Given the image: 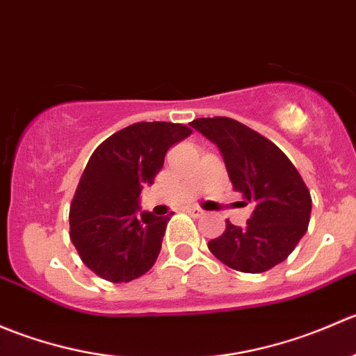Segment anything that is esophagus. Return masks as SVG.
I'll list each match as a JSON object with an SVG mask.
<instances>
[{
    "label": "esophagus",
    "instance_id": "1",
    "mask_svg": "<svg viewBox=\"0 0 356 356\" xmlns=\"http://www.w3.org/2000/svg\"><path fill=\"white\" fill-rule=\"evenodd\" d=\"M186 211H188L189 215H193V217H195V218H198V217H201V215H204V211L201 210V208H196V207L186 208Z\"/></svg>",
    "mask_w": 356,
    "mask_h": 356
}]
</instances>
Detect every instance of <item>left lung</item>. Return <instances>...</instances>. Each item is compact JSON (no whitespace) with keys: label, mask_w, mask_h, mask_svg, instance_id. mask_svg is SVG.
<instances>
[{"label":"left lung","mask_w":356,"mask_h":356,"mask_svg":"<svg viewBox=\"0 0 356 356\" xmlns=\"http://www.w3.org/2000/svg\"><path fill=\"white\" fill-rule=\"evenodd\" d=\"M189 125L217 145L232 188L253 204L246 225L227 220L208 250L234 270H270L289 257L310 222L312 196L300 172L274 143L234 118H196Z\"/></svg>","instance_id":"left-lung-1"}]
</instances>
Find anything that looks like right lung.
I'll return each mask as SVG.
<instances>
[{
	"label": "right lung",
	"instance_id": "1",
	"mask_svg": "<svg viewBox=\"0 0 356 356\" xmlns=\"http://www.w3.org/2000/svg\"><path fill=\"white\" fill-rule=\"evenodd\" d=\"M172 122H138L95 149L70 204V239L96 275L129 282L155 265L170 217L141 211L139 195L155 182L170 146L191 134Z\"/></svg>",
	"mask_w": 356,
	"mask_h": 356
}]
</instances>
